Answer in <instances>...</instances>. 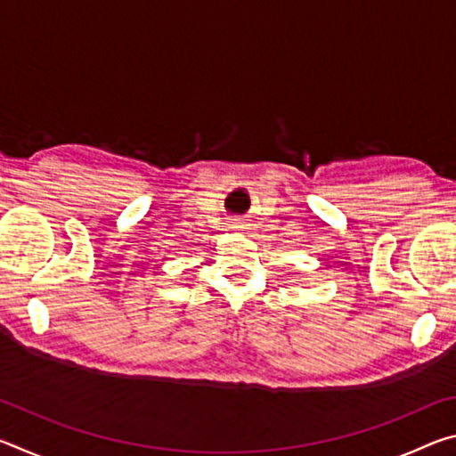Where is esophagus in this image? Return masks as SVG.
Here are the masks:
<instances>
[{"mask_svg":"<svg viewBox=\"0 0 456 456\" xmlns=\"http://www.w3.org/2000/svg\"><path fill=\"white\" fill-rule=\"evenodd\" d=\"M245 227H247L245 219H231V229H235V231H241V229H245Z\"/></svg>","mask_w":456,"mask_h":456,"instance_id":"obj_1","label":"esophagus"}]
</instances>
